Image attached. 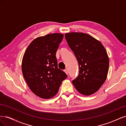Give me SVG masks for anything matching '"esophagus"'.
<instances>
[{
    "mask_svg": "<svg viewBox=\"0 0 126 126\" xmlns=\"http://www.w3.org/2000/svg\"><path fill=\"white\" fill-rule=\"evenodd\" d=\"M64 72H65V73L67 74V75H68V70H67V69H65L64 70Z\"/></svg>",
    "mask_w": 126,
    "mask_h": 126,
    "instance_id": "esophagus-1",
    "label": "esophagus"
}]
</instances>
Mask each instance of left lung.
I'll list each match as a JSON object with an SVG mask.
<instances>
[{
	"instance_id": "8db88e82",
	"label": "left lung",
	"mask_w": 126,
	"mask_h": 126,
	"mask_svg": "<svg viewBox=\"0 0 126 126\" xmlns=\"http://www.w3.org/2000/svg\"><path fill=\"white\" fill-rule=\"evenodd\" d=\"M64 36L79 67L78 77L72 82L79 93L89 96L100 89L107 77V52L99 41L88 34L72 32Z\"/></svg>"
}]
</instances>
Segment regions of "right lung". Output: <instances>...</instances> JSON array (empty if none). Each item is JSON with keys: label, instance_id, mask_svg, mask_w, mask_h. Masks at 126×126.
I'll return each mask as SVG.
<instances>
[{"label": "right lung", "instance_id": "add662e5", "mask_svg": "<svg viewBox=\"0 0 126 126\" xmlns=\"http://www.w3.org/2000/svg\"><path fill=\"white\" fill-rule=\"evenodd\" d=\"M63 35L49 33L29 44L22 60L21 69L30 89L36 96L50 99L57 94L67 75L58 68L56 54Z\"/></svg>", "mask_w": 126, "mask_h": 126}]
</instances>
